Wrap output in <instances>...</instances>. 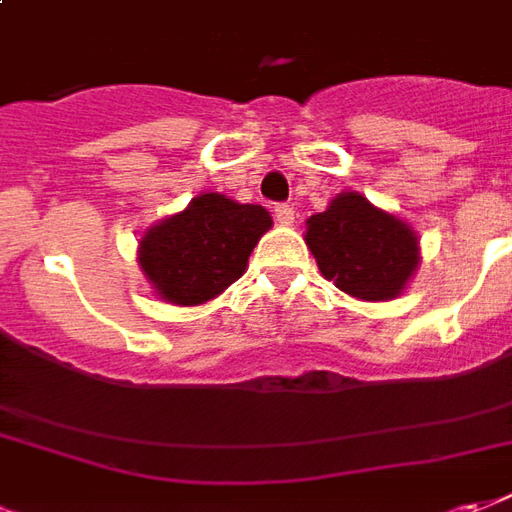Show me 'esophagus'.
I'll return each mask as SVG.
<instances>
[{
    "instance_id": "1",
    "label": "esophagus",
    "mask_w": 512,
    "mask_h": 512,
    "mask_svg": "<svg viewBox=\"0 0 512 512\" xmlns=\"http://www.w3.org/2000/svg\"><path fill=\"white\" fill-rule=\"evenodd\" d=\"M275 220L283 226H292L294 223V207L292 204H275Z\"/></svg>"
}]
</instances>
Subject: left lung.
Instances as JSON below:
<instances>
[{
    "label": "left lung",
    "instance_id": "obj_1",
    "mask_svg": "<svg viewBox=\"0 0 512 512\" xmlns=\"http://www.w3.org/2000/svg\"><path fill=\"white\" fill-rule=\"evenodd\" d=\"M305 242L327 281L360 300H393L420 261L417 234L360 193L308 218Z\"/></svg>",
    "mask_w": 512,
    "mask_h": 512
}]
</instances>
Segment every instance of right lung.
<instances>
[{"label":"right lung","instance_id":"1","mask_svg":"<svg viewBox=\"0 0 512 512\" xmlns=\"http://www.w3.org/2000/svg\"><path fill=\"white\" fill-rule=\"evenodd\" d=\"M270 212L201 193L188 210L171 215L141 237L138 261L163 300L201 305L240 278L248 256L270 229Z\"/></svg>","mask_w":512,"mask_h":512}]
</instances>
